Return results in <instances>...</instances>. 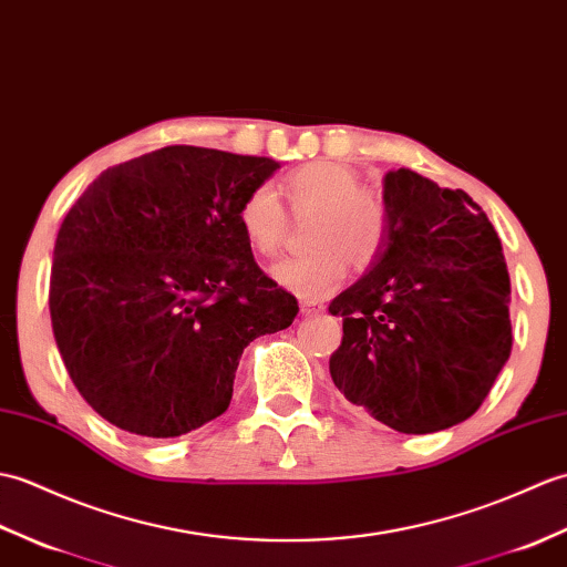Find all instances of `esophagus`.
Returning a JSON list of instances; mask_svg holds the SVG:
<instances>
[{"label":"esophagus","instance_id":"34e87169","mask_svg":"<svg viewBox=\"0 0 567 567\" xmlns=\"http://www.w3.org/2000/svg\"><path fill=\"white\" fill-rule=\"evenodd\" d=\"M300 312L303 316H316V312H322V306L312 303V300H300Z\"/></svg>","mask_w":567,"mask_h":567}]
</instances>
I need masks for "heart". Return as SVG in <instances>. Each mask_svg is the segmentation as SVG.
Instances as JSON below:
<instances>
[{
  "label": "heart",
  "mask_w": 567,
  "mask_h": 567,
  "mask_svg": "<svg viewBox=\"0 0 567 567\" xmlns=\"http://www.w3.org/2000/svg\"><path fill=\"white\" fill-rule=\"evenodd\" d=\"M361 179L337 162H310L286 182L288 198L296 210L316 213L310 225V255L276 264L271 279L298 298L316 300L342 284L344 257L363 267L379 251L385 233L381 200L359 192ZM245 243L261 257H274L286 237V210L271 184L251 188L237 210Z\"/></svg>",
  "instance_id": "heart-1"
}]
</instances>
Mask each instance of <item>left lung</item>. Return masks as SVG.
<instances>
[{
    "label": "left lung",
    "mask_w": 567,
    "mask_h": 567,
    "mask_svg": "<svg viewBox=\"0 0 567 567\" xmlns=\"http://www.w3.org/2000/svg\"><path fill=\"white\" fill-rule=\"evenodd\" d=\"M385 233L339 293L344 398L402 434L449 430L483 405L512 351L509 274L485 210L412 169L383 177Z\"/></svg>",
    "instance_id": "1"
}]
</instances>
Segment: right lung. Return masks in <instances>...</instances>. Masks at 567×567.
Listing matches in <instances>:
<instances>
[{
	"label": "right lung",
	"instance_id": "1",
	"mask_svg": "<svg viewBox=\"0 0 567 567\" xmlns=\"http://www.w3.org/2000/svg\"><path fill=\"white\" fill-rule=\"evenodd\" d=\"M281 165L172 145L94 179L60 225L50 320L74 388L123 432L169 439L220 417L245 347L298 300L264 274L237 210Z\"/></svg>",
	"mask_w": 567,
	"mask_h": 567
}]
</instances>
